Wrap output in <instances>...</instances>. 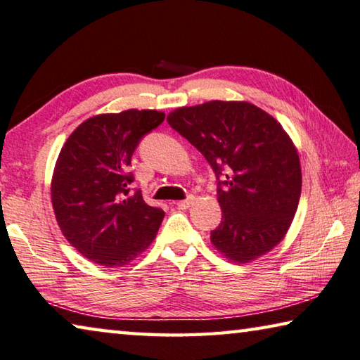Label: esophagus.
Here are the masks:
<instances>
[{
	"instance_id": "34e87169",
	"label": "esophagus",
	"mask_w": 360,
	"mask_h": 360,
	"mask_svg": "<svg viewBox=\"0 0 360 360\" xmlns=\"http://www.w3.org/2000/svg\"><path fill=\"white\" fill-rule=\"evenodd\" d=\"M193 200H195V198H193V197L191 195L189 198H186V200H181V202H178V203H176V205H178L179 208H189L191 205L193 203Z\"/></svg>"
}]
</instances>
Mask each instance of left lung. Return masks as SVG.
I'll return each instance as SVG.
<instances>
[{
  "instance_id": "obj_1",
  "label": "left lung",
  "mask_w": 360,
  "mask_h": 360,
  "mask_svg": "<svg viewBox=\"0 0 360 360\" xmlns=\"http://www.w3.org/2000/svg\"><path fill=\"white\" fill-rule=\"evenodd\" d=\"M167 120L218 179L222 219L211 231L214 248L233 262L271 252L290 229L301 195L298 150L282 124L240 101L179 107Z\"/></svg>"
}]
</instances>
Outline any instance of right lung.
Instances as JSON below:
<instances>
[{
	"label": "right lung",
	"mask_w": 360,
	"mask_h": 360,
	"mask_svg": "<svg viewBox=\"0 0 360 360\" xmlns=\"http://www.w3.org/2000/svg\"><path fill=\"white\" fill-rule=\"evenodd\" d=\"M163 112L129 110L88 118L68 136L56 162L51 200L62 233L84 258L129 264L155 238L165 211L131 191V157Z\"/></svg>",
	"instance_id": "right-lung-1"
}]
</instances>
